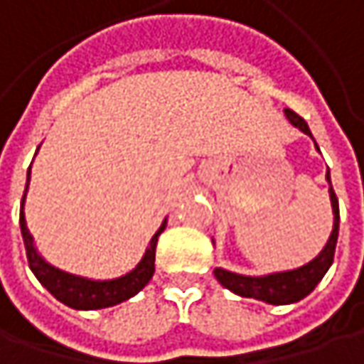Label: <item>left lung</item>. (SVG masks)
<instances>
[{"instance_id":"1","label":"left lung","mask_w":364,"mask_h":364,"mask_svg":"<svg viewBox=\"0 0 364 364\" xmlns=\"http://www.w3.org/2000/svg\"><path fill=\"white\" fill-rule=\"evenodd\" d=\"M287 117L293 126H297L301 132L310 134V128L306 124V119L301 115H297L293 109H287ZM328 179V173H327ZM331 183V179H328ZM331 193V204H333V232L328 238L327 247L321 251L316 259H312L310 263L291 269V272H280V274H269V276H261V278H251V276H240V274H232L225 272L221 267L215 269V278L230 289L232 293L240 295V297H253L265 304H274V306H282V304H295L299 299H304L306 295H310L314 291V287L323 280V276L327 274V269L333 263L335 257V245H337V234H339V204H337V196L333 191V187L328 189Z\"/></svg>"}]
</instances>
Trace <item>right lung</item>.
<instances>
[{
    "instance_id": "1",
    "label": "right lung",
    "mask_w": 364,
    "mask_h": 364,
    "mask_svg": "<svg viewBox=\"0 0 364 364\" xmlns=\"http://www.w3.org/2000/svg\"><path fill=\"white\" fill-rule=\"evenodd\" d=\"M31 173V166H29ZM29 187V181H27ZM25 187V193H27ZM23 204H25V196H23ZM166 221L162 223V228L156 232V236L149 242V249L145 251V257L141 259V263L126 276L115 278V280H103V282H95V280H86L80 276H71L63 269H56L52 265H48L33 247V238L27 230L25 223V215H23V206H21V234H23V242L27 249V259H29V267L33 269L36 278L65 306L75 308V310H99V308H109L115 304H122L126 299H130L132 295H136L154 276L156 272V247H158V236L164 232Z\"/></svg>"
}]
</instances>
